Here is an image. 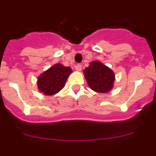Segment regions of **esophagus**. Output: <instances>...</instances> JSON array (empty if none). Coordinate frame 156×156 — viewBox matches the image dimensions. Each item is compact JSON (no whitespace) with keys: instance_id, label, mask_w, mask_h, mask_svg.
Segmentation results:
<instances>
[{"instance_id":"obj_1","label":"esophagus","mask_w":156,"mask_h":156,"mask_svg":"<svg viewBox=\"0 0 156 156\" xmlns=\"http://www.w3.org/2000/svg\"><path fill=\"white\" fill-rule=\"evenodd\" d=\"M75 69H76V71L80 72L81 70H82V66H81V65H80V64L76 65V66H75Z\"/></svg>"}]
</instances>
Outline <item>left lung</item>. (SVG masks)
<instances>
[{"label": "left lung", "mask_w": 156, "mask_h": 156, "mask_svg": "<svg viewBox=\"0 0 156 156\" xmlns=\"http://www.w3.org/2000/svg\"><path fill=\"white\" fill-rule=\"evenodd\" d=\"M84 76L90 89L98 93H107L113 87L115 74L108 66L99 61L90 63L83 71Z\"/></svg>", "instance_id": "left-lung-1"}]
</instances>
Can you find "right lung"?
Returning a JSON list of instances; mask_svg holds the SVG:
<instances>
[{
	"label": "right lung",
	"mask_w": 156,
	"mask_h": 156,
	"mask_svg": "<svg viewBox=\"0 0 156 156\" xmlns=\"http://www.w3.org/2000/svg\"><path fill=\"white\" fill-rule=\"evenodd\" d=\"M72 69L62 64H55L37 78L38 90L45 95L57 94L64 87Z\"/></svg>",
	"instance_id": "1"
}]
</instances>
